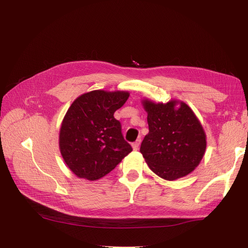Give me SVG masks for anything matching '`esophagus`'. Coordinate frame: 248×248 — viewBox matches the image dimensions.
<instances>
[{"instance_id":"obj_1","label":"esophagus","mask_w":248,"mask_h":248,"mask_svg":"<svg viewBox=\"0 0 248 248\" xmlns=\"http://www.w3.org/2000/svg\"><path fill=\"white\" fill-rule=\"evenodd\" d=\"M140 145V140H137L136 141L133 142V144H132V149L134 150V151H137V150H139Z\"/></svg>"}]
</instances>
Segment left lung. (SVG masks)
<instances>
[{
	"instance_id": "8db88e82",
	"label": "left lung",
	"mask_w": 248,
	"mask_h": 248,
	"mask_svg": "<svg viewBox=\"0 0 248 248\" xmlns=\"http://www.w3.org/2000/svg\"><path fill=\"white\" fill-rule=\"evenodd\" d=\"M149 133L140 151L148 167L160 178L174 181L196 170L206 152L207 138L193 110L181 100L156 103L141 100Z\"/></svg>"
}]
</instances>
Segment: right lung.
Here are the masks:
<instances>
[{
    "label": "right lung",
    "mask_w": 248,
    "mask_h": 248,
    "mask_svg": "<svg viewBox=\"0 0 248 248\" xmlns=\"http://www.w3.org/2000/svg\"><path fill=\"white\" fill-rule=\"evenodd\" d=\"M128 97V91L94 90L71 103L60 128L59 148L77 177L96 181L132 151L114 118Z\"/></svg>",
    "instance_id": "obj_1"
}]
</instances>
